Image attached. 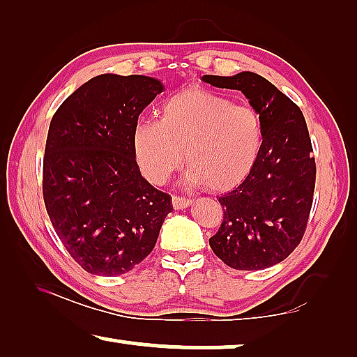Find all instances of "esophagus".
Listing matches in <instances>:
<instances>
[{"instance_id": "esophagus-1", "label": "esophagus", "mask_w": 357, "mask_h": 357, "mask_svg": "<svg viewBox=\"0 0 357 357\" xmlns=\"http://www.w3.org/2000/svg\"><path fill=\"white\" fill-rule=\"evenodd\" d=\"M191 202L192 201L185 199V197H178V196H174L172 197V206H174L175 210H183L186 207H190Z\"/></svg>"}]
</instances>
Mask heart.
Here are the masks:
<instances>
[{"mask_svg":"<svg viewBox=\"0 0 357 357\" xmlns=\"http://www.w3.org/2000/svg\"><path fill=\"white\" fill-rule=\"evenodd\" d=\"M262 139V120L253 107L236 106L213 91L188 89L167 99L161 120L139 121L132 147L151 183H165L185 158L190 167L186 182L221 192L236 188L253 171Z\"/></svg>","mask_w":357,"mask_h":357,"instance_id":"1","label":"heart"}]
</instances>
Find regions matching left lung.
I'll use <instances>...</instances> for the list:
<instances>
[{
  "instance_id": "1",
  "label": "left lung",
  "mask_w": 357,
  "mask_h": 357,
  "mask_svg": "<svg viewBox=\"0 0 357 357\" xmlns=\"http://www.w3.org/2000/svg\"><path fill=\"white\" fill-rule=\"evenodd\" d=\"M217 89L238 90L262 120V149L253 171L218 197L225 210L210 248L226 266L261 271L288 258L301 243L313 204L312 140L301 109L259 74L202 75Z\"/></svg>"
}]
</instances>
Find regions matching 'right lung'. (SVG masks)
<instances>
[{
	"label": "right lung",
	"mask_w": 357,
	"mask_h": 357,
	"mask_svg": "<svg viewBox=\"0 0 357 357\" xmlns=\"http://www.w3.org/2000/svg\"><path fill=\"white\" fill-rule=\"evenodd\" d=\"M165 90L147 75L101 74L85 82L50 121L43 192L64 248L93 275L132 271L153 250L172 197L139 171L132 132Z\"/></svg>",
	"instance_id": "obj_1"
}]
</instances>
